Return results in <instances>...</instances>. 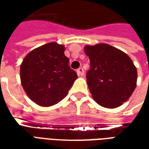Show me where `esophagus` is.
I'll return each mask as SVG.
<instances>
[{
  "mask_svg": "<svg viewBox=\"0 0 149 149\" xmlns=\"http://www.w3.org/2000/svg\"><path fill=\"white\" fill-rule=\"evenodd\" d=\"M77 74L78 76H83L84 75V69H83V68H79L77 69Z\"/></svg>",
  "mask_w": 149,
  "mask_h": 149,
  "instance_id": "1",
  "label": "esophagus"
}]
</instances>
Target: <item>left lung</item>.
Masks as SVG:
<instances>
[{"mask_svg": "<svg viewBox=\"0 0 149 149\" xmlns=\"http://www.w3.org/2000/svg\"><path fill=\"white\" fill-rule=\"evenodd\" d=\"M90 60L86 73L93 99L100 106L114 109L130 97L137 80V71L125 52L106 44L84 47Z\"/></svg>", "mask_w": 149, "mask_h": 149, "instance_id": "left-lung-1", "label": "left lung"}]
</instances>
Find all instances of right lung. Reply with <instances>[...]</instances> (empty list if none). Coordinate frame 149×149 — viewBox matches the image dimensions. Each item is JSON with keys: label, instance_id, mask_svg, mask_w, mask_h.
Returning a JSON list of instances; mask_svg holds the SVG:
<instances>
[{"label": "right lung", "instance_id": "obj_1", "mask_svg": "<svg viewBox=\"0 0 149 149\" xmlns=\"http://www.w3.org/2000/svg\"><path fill=\"white\" fill-rule=\"evenodd\" d=\"M64 52V45L49 43L29 52L21 64V84L38 105L48 107L59 103L77 78Z\"/></svg>", "mask_w": 149, "mask_h": 149}]
</instances>
